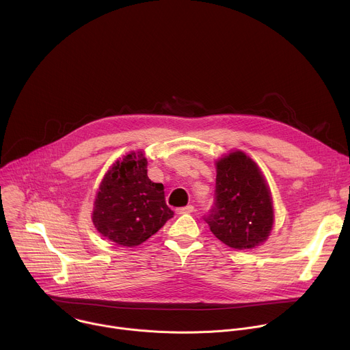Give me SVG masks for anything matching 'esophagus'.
Segmentation results:
<instances>
[{"label":"esophagus","instance_id":"esophagus-1","mask_svg":"<svg viewBox=\"0 0 350 350\" xmlns=\"http://www.w3.org/2000/svg\"><path fill=\"white\" fill-rule=\"evenodd\" d=\"M193 211H195V208H193L192 205H187V206H184V208L177 209V213H178V215H185V213H192Z\"/></svg>","mask_w":350,"mask_h":350}]
</instances>
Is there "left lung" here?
<instances>
[{"mask_svg": "<svg viewBox=\"0 0 350 350\" xmlns=\"http://www.w3.org/2000/svg\"><path fill=\"white\" fill-rule=\"evenodd\" d=\"M215 202L204 217L213 235L234 249H251L269 237L274 212L270 191L243 152H231L217 163Z\"/></svg>", "mask_w": 350, "mask_h": 350, "instance_id": "1", "label": "left lung"}]
</instances>
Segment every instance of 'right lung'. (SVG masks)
Instances as JSON below:
<instances>
[{
	"label": "right lung",
	"mask_w": 350,
	"mask_h": 350,
	"mask_svg": "<svg viewBox=\"0 0 350 350\" xmlns=\"http://www.w3.org/2000/svg\"><path fill=\"white\" fill-rule=\"evenodd\" d=\"M142 152H131L105 174L96 193L92 223L98 232L122 246H137L158 232L174 212L165 187L146 174Z\"/></svg>",
	"instance_id": "add662e5"
}]
</instances>
